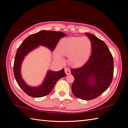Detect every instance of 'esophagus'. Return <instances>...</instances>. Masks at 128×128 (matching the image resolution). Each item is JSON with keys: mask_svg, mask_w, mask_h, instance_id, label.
<instances>
[{"mask_svg": "<svg viewBox=\"0 0 128 128\" xmlns=\"http://www.w3.org/2000/svg\"><path fill=\"white\" fill-rule=\"evenodd\" d=\"M65 72H66V75H69V74H70L71 72H70V69L67 68H65Z\"/></svg>", "mask_w": 128, "mask_h": 128, "instance_id": "34e87169", "label": "esophagus"}]
</instances>
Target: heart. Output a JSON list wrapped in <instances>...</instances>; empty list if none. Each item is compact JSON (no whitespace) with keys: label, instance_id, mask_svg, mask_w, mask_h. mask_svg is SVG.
Segmentation results:
<instances>
[{"label":"heart","instance_id":"heart-1","mask_svg":"<svg viewBox=\"0 0 128 128\" xmlns=\"http://www.w3.org/2000/svg\"><path fill=\"white\" fill-rule=\"evenodd\" d=\"M54 57L63 61L61 55L68 56V62L72 66L80 67L88 61L92 51L90 40L86 37H70L61 40L58 45Z\"/></svg>","mask_w":128,"mask_h":128}]
</instances>
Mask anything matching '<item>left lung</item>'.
<instances>
[{"label":"left lung","instance_id":"obj_1","mask_svg":"<svg viewBox=\"0 0 128 128\" xmlns=\"http://www.w3.org/2000/svg\"><path fill=\"white\" fill-rule=\"evenodd\" d=\"M92 44V54L82 67L72 69L74 77L72 90L75 96L82 100L94 99L110 85L113 77V58L104 41L86 33Z\"/></svg>","mask_w":128,"mask_h":128}]
</instances>
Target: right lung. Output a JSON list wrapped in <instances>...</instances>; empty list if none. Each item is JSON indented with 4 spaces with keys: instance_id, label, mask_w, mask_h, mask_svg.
<instances>
[{
    "instance_id": "1",
    "label": "right lung",
    "mask_w": 128,
    "mask_h": 128,
    "mask_svg": "<svg viewBox=\"0 0 128 128\" xmlns=\"http://www.w3.org/2000/svg\"><path fill=\"white\" fill-rule=\"evenodd\" d=\"M66 36V34L61 32L42 30L30 34L18 47L14 60V75L19 86L28 96L40 98L48 94L58 80L66 75L64 69L58 72L48 70L40 86L37 87L30 86L22 79L21 74V64L24 57L40 45L47 47L53 51L59 40Z\"/></svg>"
}]
</instances>
